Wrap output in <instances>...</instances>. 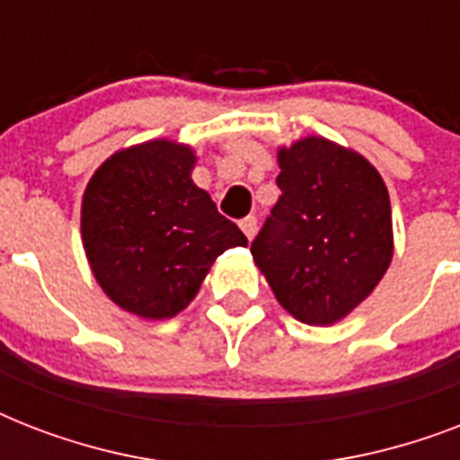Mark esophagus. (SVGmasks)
I'll return each mask as SVG.
<instances>
[{
  "label": "esophagus",
  "instance_id": "esophagus-1",
  "mask_svg": "<svg viewBox=\"0 0 460 460\" xmlns=\"http://www.w3.org/2000/svg\"><path fill=\"white\" fill-rule=\"evenodd\" d=\"M241 231H243L248 241H252V238H255V231H258V219H255V217H245V219H241Z\"/></svg>",
  "mask_w": 460,
  "mask_h": 460
}]
</instances>
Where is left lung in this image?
Instances as JSON below:
<instances>
[{
  "instance_id": "obj_1",
  "label": "left lung",
  "mask_w": 460,
  "mask_h": 460,
  "mask_svg": "<svg viewBox=\"0 0 460 460\" xmlns=\"http://www.w3.org/2000/svg\"><path fill=\"white\" fill-rule=\"evenodd\" d=\"M281 195L251 252L274 298L303 324H336L394 258L392 202L360 153L322 136L277 150Z\"/></svg>"
}]
</instances>
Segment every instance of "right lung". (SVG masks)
<instances>
[{
  "mask_svg": "<svg viewBox=\"0 0 460 460\" xmlns=\"http://www.w3.org/2000/svg\"><path fill=\"white\" fill-rule=\"evenodd\" d=\"M198 155L155 138L107 157L81 205L83 251L100 288L143 320H169L190 305L226 248L248 245L193 183Z\"/></svg>",
  "mask_w": 460,
  "mask_h": 460,
  "instance_id": "right-lung-1",
  "label": "right lung"
}]
</instances>
